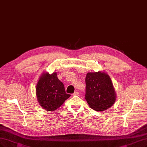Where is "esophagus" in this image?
<instances>
[{"instance_id":"34e87169","label":"esophagus","mask_w":147,"mask_h":147,"mask_svg":"<svg viewBox=\"0 0 147 147\" xmlns=\"http://www.w3.org/2000/svg\"><path fill=\"white\" fill-rule=\"evenodd\" d=\"M79 94V92H78V91H75V92H74V93L72 94L73 95H78Z\"/></svg>"}]
</instances>
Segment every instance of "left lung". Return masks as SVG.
Here are the masks:
<instances>
[{
  "mask_svg": "<svg viewBox=\"0 0 147 147\" xmlns=\"http://www.w3.org/2000/svg\"><path fill=\"white\" fill-rule=\"evenodd\" d=\"M85 82V99L91 108L102 111L113 105L115 101V93L112 82L107 74L89 72Z\"/></svg>",
  "mask_w": 147,
  "mask_h": 147,
  "instance_id": "8db88e82",
  "label": "left lung"
}]
</instances>
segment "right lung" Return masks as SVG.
Masks as SVG:
<instances>
[{"instance_id": "obj_1", "label": "right lung", "mask_w": 147, "mask_h": 147, "mask_svg": "<svg viewBox=\"0 0 147 147\" xmlns=\"http://www.w3.org/2000/svg\"><path fill=\"white\" fill-rule=\"evenodd\" d=\"M36 96L39 105L46 111H53L61 106L70 95L65 93L63 83L57 73H45L40 77L36 86Z\"/></svg>"}]
</instances>
